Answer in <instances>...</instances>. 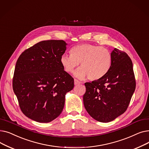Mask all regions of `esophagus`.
<instances>
[{
  "label": "esophagus",
  "mask_w": 149,
  "mask_h": 149,
  "mask_svg": "<svg viewBox=\"0 0 149 149\" xmlns=\"http://www.w3.org/2000/svg\"><path fill=\"white\" fill-rule=\"evenodd\" d=\"M81 83H82L81 82L79 81L78 80L74 79V84H75V85H78V84H81Z\"/></svg>",
  "instance_id": "34e87169"
}]
</instances>
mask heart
<instances>
[{"mask_svg": "<svg viewBox=\"0 0 149 149\" xmlns=\"http://www.w3.org/2000/svg\"><path fill=\"white\" fill-rule=\"evenodd\" d=\"M70 53L61 56V65L66 72L72 73L80 63L81 68L74 74L80 79L88 77L91 80H99L111 68L112 52L106 47L83 43L74 46Z\"/></svg>", "mask_w": 149, "mask_h": 149, "instance_id": "heart-1", "label": "heart"}]
</instances>
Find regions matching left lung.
<instances>
[{"instance_id": "1", "label": "left lung", "mask_w": 149, "mask_h": 149, "mask_svg": "<svg viewBox=\"0 0 149 149\" xmlns=\"http://www.w3.org/2000/svg\"><path fill=\"white\" fill-rule=\"evenodd\" d=\"M83 103L95 120L108 123L123 114L130 103L136 88L130 58L124 51H112V63L106 74L92 83H85Z\"/></svg>"}]
</instances>
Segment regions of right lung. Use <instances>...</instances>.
Here are the masks:
<instances>
[{
    "instance_id": "obj_1",
    "label": "right lung",
    "mask_w": 149,
    "mask_h": 149,
    "mask_svg": "<svg viewBox=\"0 0 149 149\" xmlns=\"http://www.w3.org/2000/svg\"><path fill=\"white\" fill-rule=\"evenodd\" d=\"M62 40L38 42L25 50L15 65L13 88L22 112L39 123L56 119L63 109L74 79L60 63L66 49Z\"/></svg>"
}]
</instances>
